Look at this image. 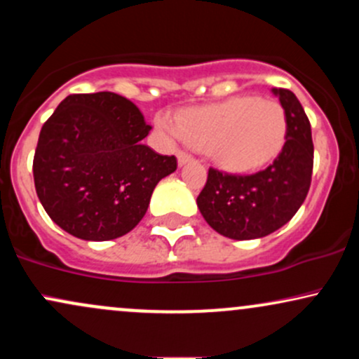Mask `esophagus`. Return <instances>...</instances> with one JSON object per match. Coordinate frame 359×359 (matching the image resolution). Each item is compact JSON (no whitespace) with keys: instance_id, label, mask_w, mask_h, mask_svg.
I'll list each match as a JSON object with an SVG mask.
<instances>
[{"instance_id":"esophagus-1","label":"esophagus","mask_w":359,"mask_h":359,"mask_svg":"<svg viewBox=\"0 0 359 359\" xmlns=\"http://www.w3.org/2000/svg\"><path fill=\"white\" fill-rule=\"evenodd\" d=\"M177 160H179V167H184L185 163L191 162L192 156L189 154H185V151H179V154H177Z\"/></svg>"}]
</instances>
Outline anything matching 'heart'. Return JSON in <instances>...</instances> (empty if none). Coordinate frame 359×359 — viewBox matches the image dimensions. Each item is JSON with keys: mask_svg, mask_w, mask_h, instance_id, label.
Segmentation results:
<instances>
[{"mask_svg": "<svg viewBox=\"0 0 359 359\" xmlns=\"http://www.w3.org/2000/svg\"><path fill=\"white\" fill-rule=\"evenodd\" d=\"M156 125L205 151L228 172H253L280 154L287 135L282 104L255 96L233 97L219 104L191 109L179 123L160 116Z\"/></svg>", "mask_w": 359, "mask_h": 359, "instance_id": "1", "label": "heart"}]
</instances>
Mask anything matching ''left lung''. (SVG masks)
I'll return each mask as SVG.
<instances>
[{
  "label": "left lung",
  "instance_id": "8db88e82",
  "mask_svg": "<svg viewBox=\"0 0 359 359\" xmlns=\"http://www.w3.org/2000/svg\"><path fill=\"white\" fill-rule=\"evenodd\" d=\"M287 116L282 151L265 170L231 175L209 168L197 208L209 226L231 240H257L277 231L294 217L311 187L314 145L311 123L297 96L271 89Z\"/></svg>",
  "mask_w": 359,
  "mask_h": 359
}]
</instances>
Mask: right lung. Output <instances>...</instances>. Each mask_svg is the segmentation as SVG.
Wrapping results in <instances>:
<instances>
[{
  "instance_id": "right-lung-1",
  "label": "right lung",
  "mask_w": 359,
  "mask_h": 359,
  "mask_svg": "<svg viewBox=\"0 0 359 359\" xmlns=\"http://www.w3.org/2000/svg\"><path fill=\"white\" fill-rule=\"evenodd\" d=\"M142 111L114 93L71 94L40 131L36 196L50 219L86 241L116 240L145 216L156 184L177 168L142 140Z\"/></svg>"
}]
</instances>
